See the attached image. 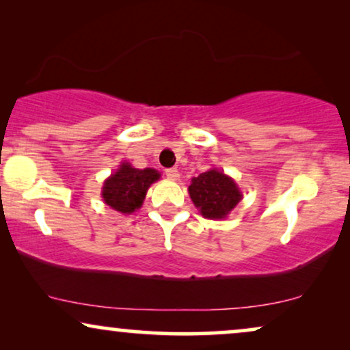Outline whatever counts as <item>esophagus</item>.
<instances>
[{
	"label": "esophagus",
	"mask_w": 350,
	"mask_h": 350,
	"mask_svg": "<svg viewBox=\"0 0 350 350\" xmlns=\"http://www.w3.org/2000/svg\"><path fill=\"white\" fill-rule=\"evenodd\" d=\"M165 172H166V178L172 179V180H178L179 176H180L178 167H170V170H166Z\"/></svg>",
	"instance_id": "34e87169"
}]
</instances>
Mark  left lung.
<instances>
[{"mask_svg": "<svg viewBox=\"0 0 350 350\" xmlns=\"http://www.w3.org/2000/svg\"><path fill=\"white\" fill-rule=\"evenodd\" d=\"M189 193L195 206L206 219L227 217L243 197L235 180L214 167L192 179Z\"/></svg>", "mask_w": 350, "mask_h": 350, "instance_id": "1", "label": "left lung"}]
</instances>
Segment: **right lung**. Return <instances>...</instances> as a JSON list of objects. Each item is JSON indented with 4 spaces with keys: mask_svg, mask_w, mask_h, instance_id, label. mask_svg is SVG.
I'll return each instance as SVG.
<instances>
[{
    "mask_svg": "<svg viewBox=\"0 0 350 350\" xmlns=\"http://www.w3.org/2000/svg\"><path fill=\"white\" fill-rule=\"evenodd\" d=\"M158 179L160 172L157 170H137L129 163H121L118 170L105 179L102 198L115 211L131 214L142 206L148 187Z\"/></svg>",
    "mask_w": 350,
    "mask_h": 350,
    "instance_id": "add662e5",
    "label": "right lung"
}]
</instances>
